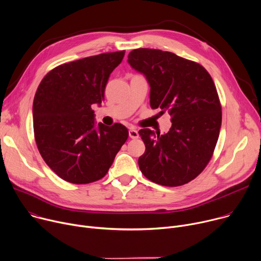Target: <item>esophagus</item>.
I'll list each match as a JSON object with an SVG mask.
<instances>
[{"label": "esophagus", "mask_w": 261, "mask_h": 261, "mask_svg": "<svg viewBox=\"0 0 261 261\" xmlns=\"http://www.w3.org/2000/svg\"><path fill=\"white\" fill-rule=\"evenodd\" d=\"M129 136L131 137V138H133V139H136V138H138V131L136 130V129H133V128H131L130 130H129Z\"/></svg>", "instance_id": "esophagus-1"}]
</instances>
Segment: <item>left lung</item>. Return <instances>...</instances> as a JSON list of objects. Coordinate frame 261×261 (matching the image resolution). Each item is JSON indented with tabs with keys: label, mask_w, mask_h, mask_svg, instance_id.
I'll use <instances>...</instances> for the list:
<instances>
[{
	"label": "left lung",
	"mask_w": 261,
	"mask_h": 261,
	"mask_svg": "<svg viewBox=\"0 0 261 261\" xmlns=\"http://www.w3.org/2000/svg\"><path fill=\"white\" fill-rule=\"evenodd\" d=\"M128 62L146 76L151 107L168 111L172 122L162 135L148 128L138 131L146 146L139 169L163 186L186 184L206 168L219 139L222 106L215 82L201 64L171 52L136 49Z\"/></svg>",
	"instance_id": "left-lung-1"
}]
</instances>
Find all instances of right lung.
<instances>
[{
	"mask_svg": "<svg viewBox=\"0 0 261 261\" xmlns=\"http://www.w3.org/2000/svg\"><path fill=\"white\" fill-rule=\"evenodd\" d=\"M125 51L103 53L56 66L41 80L33 101L37 149L61 179L87 184L102 179L126 143L128 129L94 124L112 70Z\"/></svg>",
	"mask_w": 261,
	"mask_h": 261,
	"instance_id": "obj_1",
	"label": "right lung"
}]
</instances>
